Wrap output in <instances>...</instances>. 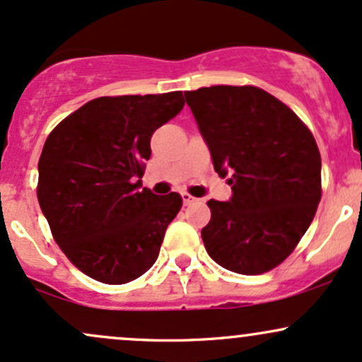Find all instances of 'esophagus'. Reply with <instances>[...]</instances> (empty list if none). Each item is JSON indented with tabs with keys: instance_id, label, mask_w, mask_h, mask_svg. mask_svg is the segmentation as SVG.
<instances>
[{
	"instance_id": "1",
	"label": "esophagus",
	"mask_w": 362,
	"mask_h": 362,
	"mask_svg": "<svg viewBox=\"0 0 362 362\" xmlns=\"http://www.w3.org/2000/svg\"><path fill=\"white\" fill-rule=\"evenodd\" d=\"M182 201H184L185 206H189V204H192V202L195 201V197H192V195L187 194V192H182Z\"/></svg>"
}]
</instances>
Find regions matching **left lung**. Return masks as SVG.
<instances>
[{"instance_id": "8db88e82", "label": "left lung", "mask_w": 362, "mask_h": 362, "mask_svg": "<svg viewBox=\"0 0 362 362\" xmlns=\"http://www.w3.org/2000/svg\"><path fill=\"white\" fill-rule=\"evenodd\" d=\"M214 170L231 199L207 202L201 236L228 271L264 274L288 259L313 221L322 197V158L313 134L276 97L257 86L185 91Z\"/></svg>"}]
</instances>
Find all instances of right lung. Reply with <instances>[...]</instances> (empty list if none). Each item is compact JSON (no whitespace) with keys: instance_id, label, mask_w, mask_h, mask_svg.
Wrapping results in <instances>:
<instances>
[{"instance_id":"1","label":"right lung","mask_w":362,"mask_h":362,"mask_svg":"<svg viewBox=\"0 0 362 362\" xmlns=\"http://www.w3.org/2000/svg\"><path fill=\"white\" fill-rule=\"evenodd\" d=\"M184 105L182 91L95 98L45 141L40 209L61 250L91 279L126 284L156 262L182 197L139 190V178L153 132Z\"/></svg>"}]
</instances>
